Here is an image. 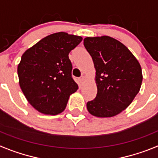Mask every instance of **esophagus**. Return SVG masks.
<instances>
[{
    "label": "esophagus",
    "mask_w": 158,
    "mask_h": 158,
    "mask_svg": "<svg viewBox=\"0 0 158 158\" xmlns=\"http://www.w3.org/2000/svg\"><path fill=\"white\" fill-rule=\"evenodd\" d=\"M84 80H85V78H84V76H82L79 78V83L81 84V85H83V83H84Z\"/></svg>",
    "instance_id": "1"
}]
</instances>
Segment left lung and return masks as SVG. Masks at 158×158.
Returning a JSON list of instances; mask_svg holds the SVG:
<instances>
[{
    "instance_id": "obj_1",
    "label": "left lung",
    "mask_w": 158,
    "mask_h": 158,
    "mask_svg": "<svg viewBox=\"0 0 158 158\" xmlns=\"http://www.w3.org/2000/svg\"><path fill=\"white\" fill-rule=\"evenodd\" d=\"M83 44L96 69L97 94L87 103L88 112L98 118L118 114L130 106L141 87V66L123 44L104 35L86 37Z\"/></svg>"
}]
</instances>
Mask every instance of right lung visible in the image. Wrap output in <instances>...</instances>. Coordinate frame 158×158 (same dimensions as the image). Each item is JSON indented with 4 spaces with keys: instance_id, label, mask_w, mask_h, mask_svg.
Returning <instances> with one entry per match:
<instances>
[{
    "instance_id": "obj_1",
    "label": "right lung",
    "mask_w": 158,
    "mask_h": 158,
    "mask_svg": "<svg viewBox=\"0 0 158 158\" xmlns=\"http://www.w3.org/2000/svg\"><path fill=\"white\" fill-rule=\"evenodd\" d=\"M82 40L66 32L54 33L23 54L18 66L19 85L37 111L57 115L66 109L70 96L79 88L71 75L69 52Z\"/></svg>"
}]
</instances>
